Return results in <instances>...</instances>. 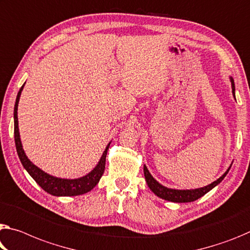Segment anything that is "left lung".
Listing matches in <instances>:
<instances>
[{"mask_svg": "<svg viewBox=\"0 0 250 250\" xmlns=\"http://www.w3.org/2000/svg\"><path fill=\"white\" fill-rule=\"evenodd\" d=\"M231 88H232L233 96H235V83H233L232 79H231ZM229 169H230V167L228 168L227 171H226L224 175L219 178V179L213 181L210 185L206 186V187L192 189V190H176V189L166 188L162 185H160L159 182H158L151 175H150L149 170L146 169V166H144L145 177H146V184H148L149 188L151 189L158 197H160L165 200L172 201V203H190V201H195L197 199H199L200 197L206 195L209 190H211L213 187H215V186H217L221 180L224 179L226 175L228 173Z\"/></svg>", "mask_w": 250, "mask_h": 250, "instance_id": "1", "label": "left lung"}]
</instances>
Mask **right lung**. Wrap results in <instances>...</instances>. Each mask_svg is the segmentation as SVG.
I'll list each match as a JSON object with an SVG mask.
<instances>
[{
	"label": "right lung",
	"mask_w": 250,
	"mask_h": 250,
	"mask_svg": "<svg viewBox=\"0 0 250 250\" xmlns=\"http://www.w3.org/2000/svg\"><path fill=\"white\" fill-rule=\"evenodd\" d=\"M23 84L20 89L17 101H15L14 105V140H15V146H17V151L19 154L20 160H21L23 167L26 169V171L30 173V176L37 181V184L41 187L43 190H45L46 192H49L50 195L53 196H78L83 195V193L90 191L91 189L96 187L97 184L100 180L104 172L105 168V158L106 152H108L110 144L106 146L104 154H102L100 161L97 165V167L94 168L92 171L88 175L79 178V179H60V178H55L50 175H47L44 171H42L41 169H39L37 166L33 165L27 157L25 156L24 150L22 148L21 139H20V133H19V122H18V104L20 100V96L23 90Z\"/></svg>",
	"instance_id": "1"
}]
</instances>
